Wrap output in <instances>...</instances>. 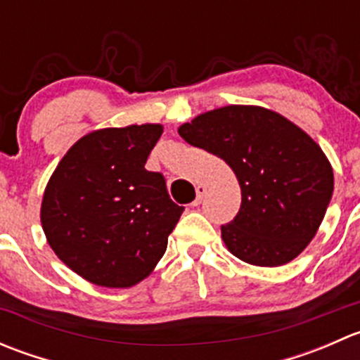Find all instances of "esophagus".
Listing matches in <instances>:
<instances>
[{
  "instance_id": "34e87169",
  "label": "esophagus",
  "mask_w": 360,
  "mask_h": 360,
  "mask_svg": "<svg viewBox=\"0 0 360 360\" xmlns=\"http://www.w3.org/2000/svg\"><path fill=\"white\" fill-rule=\"evenodd\" d=\"M205 193H207V188L203 186V184H198V186H197V198H195L193 207L200 205L202 200H203V197H205Z\"/></svg>"
}]
</instances>
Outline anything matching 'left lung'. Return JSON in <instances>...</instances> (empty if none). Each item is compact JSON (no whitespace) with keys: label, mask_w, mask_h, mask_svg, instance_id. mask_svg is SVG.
<instances>
[{"label":"left lung","mask_w":360,"mask_h":360,"mask_svg":"<svg viewBox=\"0 0 360 360\" xmlns=\"http://www.w3.org/2000/svg\"><path fill=\"white\" fill-rule=\"evenodd\" d=\"M188 144L223 158L242 190L237 216L221 226L233 256L281 266L311 242L335 190L321 148L294 123L256 106H226L179 127Z\"/></svg>","instance_id":"8db88e82"}]
</instances>
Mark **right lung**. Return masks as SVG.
I'll return each mask as SVG.
<instances>
[{
	"mask_svg": "<svg viewBox=\"0 0 360 360\" xmlns=\"http://www.w3.org/2000/svg\"><path fill=\"white\" fill-rule=\"evenodd\" d=\"M162 125L103 129L60 160L43 195L41 224L53 252L103 288H130L151 274L184 207L163 174L144 169Z\"/></svg>",
	"mask_w": 360,
	"mask_h": 360,
	"instance_id": "1",
	"label": "right lung"
}]
</instances>
